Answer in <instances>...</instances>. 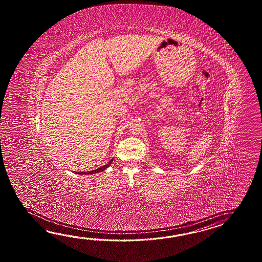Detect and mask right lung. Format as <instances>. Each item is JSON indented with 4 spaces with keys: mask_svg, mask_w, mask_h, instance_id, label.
Here are the masks:
<instances>
[{
    "mask_svg": "<svg viewBox=\"0 0 262 262\" xmlns=\"http://www.w3.org/2000/svg\"><path fill=\"white\" fill-rule=\"evenodd\" d=\"M112 161H113V159H112L111 161L108 162L106 165H105V166H103V167H98V168H96V169H95V170H92V171H78V172H75L77 173V174H80V175H90V174H95V173H99L102 172V171H104V170H106V168L107 167H110L111 165H112Z\"/></svg>",
    "mask_w": 262,
    "mask_h": 262,
    "instance_id": "add662e5",
    "label": "right lung"
}]
</instances>
